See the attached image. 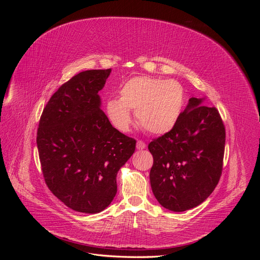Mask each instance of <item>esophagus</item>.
Returning a JSON list of instances; mask_svg holds the SVG:
<instances>
[{
  "label": "esophagus",
  "mask_w": 260,
  "mask_h": 260,
  "mask_svg": "<svg viewBox=\"0 0 260 260\" xmlns=\"http://www.w3.org/2000/svg\"><path fill=\"white\" fill-rule=\"evenodd\" d=\"M146 147V144L143 142V141H138L137 142V148L138 149H144Z\"/></svg>",
  "instance_id": "1"
}]
</instances>
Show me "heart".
I'll return each mask as SVG.
<instances>
[{
	"mask_svg": "<svg viewBox=\"0 0 260 260\" xmlns=\"http://www.w3.org/2000/svg\"><path fill=\"white\" fill-rule=\"evenodd\" d=\"M119 99L106 102L107 116L120 131L132 122L130 111L136 112L138 122L152 135H165L174 129L184 109L185 90L177 80L153 77H136L125 82Z\"/></svg>",
	"mask_w": 260,
	"mask_h": 260,
	"instance_id": "obj_1",
	"label": "heart"
}]
</instances>
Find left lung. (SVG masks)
<instances>
[{
	"label": "left lung",
	"mask_w": 260,
	"mask_h": 260,
	"mask_svg": "<svg viewBox=\"0 0 260 260\" xmlns=\"http://www.w3.org/2000/svg\"><path fill=\"white\" fill-rule=\"evenodd\" d=\"M191 98L174 129L153 140L149 172L153 194L162 207L185 211L215 190L222 172L225 130L216 107Z\"/></svg>",
	"instance_id": "obj_1"
}]
</instances>
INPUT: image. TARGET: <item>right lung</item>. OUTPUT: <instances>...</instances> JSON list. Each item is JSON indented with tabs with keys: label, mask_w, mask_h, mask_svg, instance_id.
Masks as SVG:
<instances>
[{
	"label": "right lung",
	"mask_w": 260,
	"mask_h": 260,
	"mask_svg": "<svg viewBox=\"0 0 260 260\" xmlns=\"http://www.w3.org/2000/svg\"><path fill=\"white\" fill-rule=\"evenodd\" d=\"M112 69L86 70L55 92L43 109L37 145L45 183L73 210L98 214L117 193L118 171L137 141L115 129L99 91Z\"/></svg>",
	"instance_id": "obj_1"
}]
</instances>
